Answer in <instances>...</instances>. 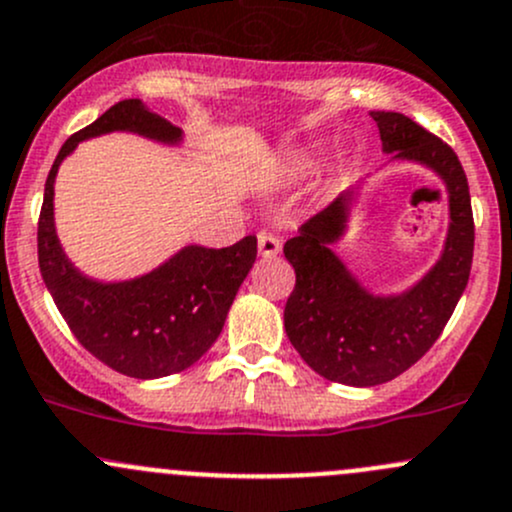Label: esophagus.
Listing matches in <instances>:
<instances>
[{
  "mask_svg": "<svg viewBox=\"0 0 512 512\" xmlns=\"http://www.w3.org/2000/svg\"><path fill=\"white\" fill-rule=\"evenodd\" d=\"M258 254L263 258H276L281 254V239L276 234H271V231H261L258 234Z\"/></svg>",
  "mask_w": 512,
  "mask_h": 512,
  "instance_id": "34e87169",
  "label": "esophagus"
}]
</instances>
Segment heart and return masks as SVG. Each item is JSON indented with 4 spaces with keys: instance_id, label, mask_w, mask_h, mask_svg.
Returning a JSON list of instances; mask_svg holds the SVG:
<instances>
[{
    "instance_id": "b5f03b06",
    "label": "heart",
    "mask_w": 512,
    "mask_h": 512,
    "mask_svg": "<svg viewBox=\"0 0 512 512\" xmlns=\"http://www.w3.org/2000/svg\"><path fill=\"white\" fill-rule=\"evenodd\" d=\"M310 170H313V160H310V157H305V155L291 157V160H288V165H286V172L291 177H305Z\"/></svg>"
}]
</instances>
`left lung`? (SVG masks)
<instances>
[{
  "instance_id": "1",
  "label": "left lung",
  "mask_w": 512,
  "mask_h": 512,
  "mask_svg": "<svg viewBox=\"0 0 512 512\" xmlns=\"http://www.w3.org/2000/svg\"><path fill=\"white\" fill-rule=\"evenodd\" d=\"M370 115L392 160L429 167L444 182L449 231L434 266L412 288L389 295L362 286L333 251L347 234L360 187L342 192L286 241L283 254L295 268V288L283 310L288 340L310 370L350 387L389 382L429 352L466 291L473 261L471 194L456 152L407 115Z\"/></svg>"
}]
</instances>
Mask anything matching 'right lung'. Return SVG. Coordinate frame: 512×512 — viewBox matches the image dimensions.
I'll return each instance as SVG.
<instances>
[{
	"label": "right lung",
	"instance_id": "right-lung-1",
	"mask_svg": "<svg viewBox=\"0 0 512 512\" xmlns=\"http://www.w3.org/2000/svg\"><path fill=\"white\" fill-rule=\"evenodd\" d=\"M108 133H133L172 147L184 140L177 125L130 98L63 142L46 177L39 217L41 278L71 333L93 357L135 379L170 377L192 367L217 342L256 261V236L226 249L182 246L150 273L128 281L88 278L73 266L56 236L54 182L78 142Z\"/></svg>",
	"mask_w": 512,
	"mask_h": 512
}]
</instances>
